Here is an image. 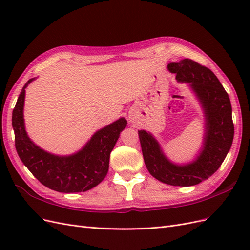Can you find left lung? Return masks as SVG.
Masks as SVG:
<instances>
[{
    "label": "left lung",
    "instance_id": "1",
    "mask_svg": "<svg viewBox=\"0 0 250 250\" xmlns=\"http://www.w3.org/2000/svg\"><path fill=\"white\" fill-rule=\"evenodd\" d=\"M176 80L188 83L201 104L204 115L202 147L193 162L179 165L166 156L158 141L146 130H139L144 161L149 173L170 186L190 187L208 179L219 169L233 140L231 104L228 93L208 67L192 59L168 64Z\"/></svg>",
    "mask_w": 250,
    "mask_h": 250
}]
</instances>
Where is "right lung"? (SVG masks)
Wrapping results in <instances>:
<instances>
[{"label":"right lung","instance_id":"right-lung-1","mask_svg":"<svg viewBox=\"0 0 250 250\" xmlns=\"http://www.w3.org/2000/svg\"><path fill=\"white\" fill-rule=\"evenodd\" d=\"M35 78L29 79L22 87L12 111V127L17 152L21 161L41 183L60 193L85 192L99 185L109 168L110 152L120 133L127 126L125 118L96 131L84 147L71 155L47 152L31 141L25 129L24 103L26 87Z\"/></svg>","mask_w":250,"mask_h":250}]
</instances>
